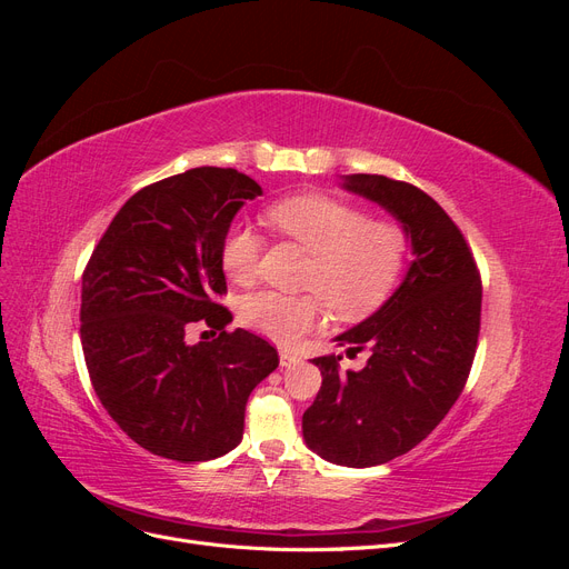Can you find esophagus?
Wrapping results in <instances>:
<instances>
[{
    "mask_svg": "<svg viewBox=\"0 0 569 569\" xmlns=\"http://www.w3.org/2000/svg\"><path fill=\"white\" fill-rule=\"evenodd\" d=\"M297 363H299V356L295 351H287V349L280 351V366L282 368H291V366H297Z\"/></svg>",
    "mask_w": 569,
    "mask_h": 569,
    "instance_id": "34e87169",
    "label": "esophagus"
}]
</instances>
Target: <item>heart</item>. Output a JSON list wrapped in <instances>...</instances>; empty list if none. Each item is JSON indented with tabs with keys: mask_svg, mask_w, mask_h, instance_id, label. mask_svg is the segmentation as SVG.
Segmentation results:
<instances>
[{
	"mask_svg": "<svg viewBox=\"0 0 569 569\" xmlns=\"http://www.w3.org/2000/svg\"><path fill=\"white\" fill-rule=\"evenodd\" d=\"M266 220L284 239L311 253L301 287L321 295L343 320L363 318L380 306L403 270L408 237L393 220L370 218L360 206L322 192H306L268 206ZM263 239L234 222L220 244V266L234 284H251L261 266ZM322 313L317 295L287 297L263 289L239 306V318L272 341H295Z\"/></svg>",
	"mask_w": 569,
	"mask_h": 569,
	"instance_id": "b5f03b06",
	"label": "heart"
}]
</instances>
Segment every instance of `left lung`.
<instances>
[{
    "label": "left lung",
    "instance_id": "left-lung-1",
    "mask_svg": "<svg viewBox=\"0 0 569 569\" xmlns=\"http://www.w3.org/2000/svg\"><path fill=\"white\" fill-rule=\"evenodd\" d=\"M343 189L401 222L412 263L380 311L335 337L349 356L370 351L363 370L313 358L322 387L303 412V439L325 460L372 468L418 446L458 401L477 351L481 280L456 222L416 184L356 173Z\"/></svg>",
    "mask_w": 569,
    "mask_h": 569
}]
</instances>
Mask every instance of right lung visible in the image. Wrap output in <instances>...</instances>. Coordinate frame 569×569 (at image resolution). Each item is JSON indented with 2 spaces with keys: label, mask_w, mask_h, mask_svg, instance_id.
I'll return each instance as SVG.
<instances>
[{
  "label": "right lung",
  "mask_w": 569,
  "mask_h": 569,
  "mask_svg": "<svg viewBox=\"0 0 569 569\" xmlns=\"http://www.w3.org/2000/svg\"><path fill=\"white\" fill-rule=\"evenodd\" d=\"M263 189L234 168L201 166L142 187L116 213L82 272L80 341L101 406L153 456L201 462L242 441L244 408L278 349L232 313L220 244ZM219 330L187 345L186 327Z\"/></svg>",
  "instance_id": "obj_1"
}]
</instances>
